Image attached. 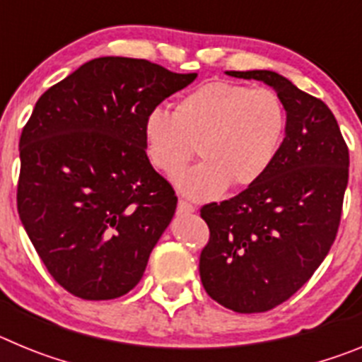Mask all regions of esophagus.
Returning <instances> with one entry per match:
<instances>
[{
    "mask_svg": "<svg viewBox=\"0 0 362 362\" xmlns=\"http://www.w3.org/2000/svg\"><path fill=\"white\" fill-rule=\"evenodd\" d=\"M177 212H179V214H192V212H196V209H194V206H192L190 203H187V201L179 199V203H177Z\"/></svg>",
    "mask_w": 362,
    "mask_h": 362,
    "instance_id": "obj_1",
    "label": "esophagus"
}]
</instances>
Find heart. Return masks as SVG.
<instances>
[{
  "instance_id": "heart-1",
  "label": "heart",
  "mask_w": 362,
  "mask_h": 362,
  "mask_svg": "<svg viewBox=\"0 0 362 362\" xmlns=\"http://www.w3.org/2000/svg\"><path fill=\"white\" fill-rule=\"evenodd\" d=\"M286 114L270 88L226 81L199 86L177 101L174 114L153 108L143 119L145 150L163 174H174L196 152L201 163L175 175V187L194 201L263 177L279 152Z\"/></svg>"
}]
</instances>
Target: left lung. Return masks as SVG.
<instances>
[{
    "instance_id": "left-lung-1",
    "label": "left lung",
    "mask_w": 362,
    "mask_h": 362,
    "mask_svg": "<svg viewBox=\"0 0 362 362\" xmlns=\"http://www.w3.org/2000/svg\"><path fill=\"white\" fill-rule=\"evenodd\" d=\"M277 92L284 139L263 177L223 203L204 204L210 241L201 252L204 290L225 308H276L313 276L330 252L348 185V146L321 99L272 70H228Z\"/></svg>"
}]
</instances>
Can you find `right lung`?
<instances>
[{
  "label": "right lung",
  "instance_id": "right-lung-1",
  "mask_svg": "<svg viewBox=\"0 0 362 362\" xmlns=\"http://www.w3.org/2000/svg\"><path fill=\"white\" fill-rule=\"evenodd\" d=\"M196 78L107 56L37 99L19 139L18 212L50 276L72 296L116 299L141 281L177 206L148 161L143 119Z\"/></svg>",
  "mask_w": 362,
  "mask_h": 362
}]
</instances>
